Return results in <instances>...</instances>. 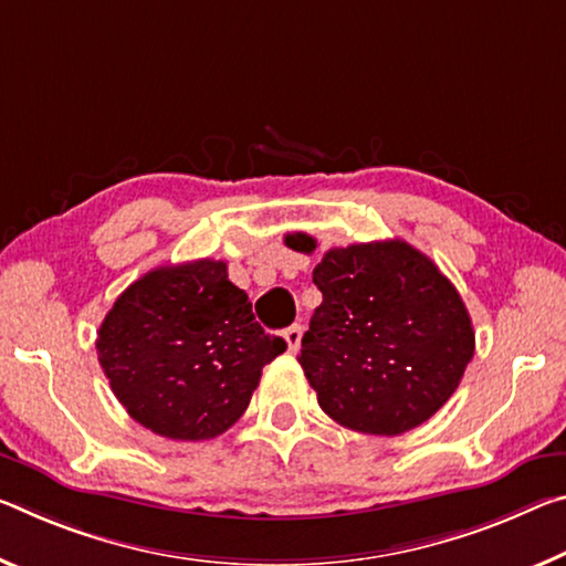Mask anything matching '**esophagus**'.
Wrapping results in <instances>:
<instances>
[{
    "label": "esophagus",
    "instance_id": "obj_1",
    "mask_svg": "<svg viewBox=\"0 0 566 566\" xmlns=\"http://www.w3.org/2000/svg\"><path fill=\"white\" fill-rule=\"evenodd\" d=\"M302 332H304V327H302V325H292V327H286V329L282 332L284 343H286V347L292 349V353H297V349H300V343H302Z\"/></svg>",
    "mask_w": 566,
    "mask_h": 566
}]
</instances>
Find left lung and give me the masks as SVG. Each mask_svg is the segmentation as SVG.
<instances>
[{"mask_svg":"<svg viewBox=\"0 0 566 566\" xmlns=\"http://www.w3.org/2000/svg\"><path fill=\"white\" fill-rule=\"evenodd\" d=\"M312 254L317 239L286 234ZM322 304L302 337L300 365L319 408L339 426L400 436L446 406L471 363L469 310L408 241L329 249L312 272Z\"/></svg>","mask_w":566,"mask_h":566,"instance_id":"8db88e82","label":"left lung"}]
</instances>
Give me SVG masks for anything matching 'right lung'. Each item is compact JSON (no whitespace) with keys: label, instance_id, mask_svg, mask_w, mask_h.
I'll use <instances>...</instances> for the list:
<instances>
[{"label":"right lung","instance_id":"right-lung-1","mask_svg":"<svg viewBox=\"0 0 566 566\" xmlns=\"http://www.w3.org/2000/svg\"><path fill=\"white\" fill-rule=\"evenodd\" d=\"M97 360L133 420L170 441H209L244 416L262 367L286 343L266 335L217 259L158 266L97 329Z\"/></svg>","mask_w":566,"mask_h":566}]
</instances>
